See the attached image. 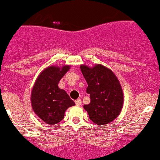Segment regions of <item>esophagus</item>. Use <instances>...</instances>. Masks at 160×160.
<instances>
[{
    "instance_id": "obj_1",
    "label": "esophagus",
    "mask_w": 160,
    "mask_h": 160,
    "mask_svg": "<svg viewBox=\"0 0 160 160\" xmlns=\"http://www.w3.org/2000/svg\"><path fill=\"white\" fill-rule=\"evenodd\" d=\"M75 102H76V105L77 106L81 105V100H80V99H76V100L75 101Z\"/></svg>"
}]
</instances>
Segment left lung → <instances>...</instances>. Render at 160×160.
I'll return each instance as SVG.
<instances>
[{"instance_id":"obj_1","label":"left lung","mask_w":160,"mask_h":160,"mask_svg":"<svg viewBox=\"0 0 160 160\" xmlns=\"http://www.w3.org/2000/svg\"><path fill=\"white\" fill-rule=\"evenodd\" d=\"M90 94V103L84 105L89 119L98 125L111 123L117 117L123 107V95L117 77L102 65L80 67Z\"/></svg>"}]
</instances>
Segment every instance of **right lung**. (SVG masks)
I'll list each match as a JSON object with an SVG mask.
<instances>
[{"label":"right lung","mask_w":160,"mask_h":160,"mask_svg":"<svg viewBox=\"0 0 160 160\" xmlns=\"http://www.w3.org/2000/svg\"><path fill=\"white\" fill-rule=\"evenodd\" d=\"M69 68V66L47 68L40 74L32 88L31 102L33 111L48 124L59 123L66 110L75 105L66 91L58 86Z\"/></svg>","instance_id":"1"}]
</instances>
